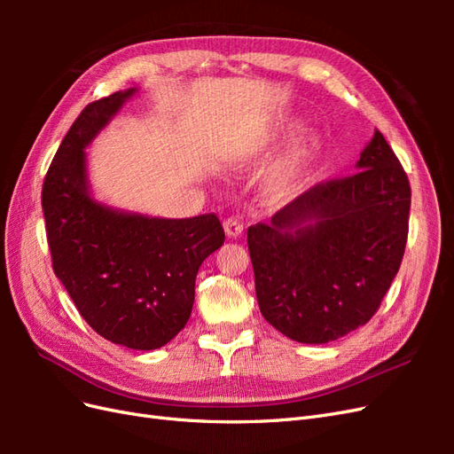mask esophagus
Masks as SVG:
<instances>
[{
    "mask_svg": "<svg viewBox=\"0 0 454 454\" xmlns=\"http://www.w3.org/2000/svg\"><path fill=\"white\" fill-rule=\"evenodd\" d=\"M223 229H225L229 239H239L242 235V229L244 227H242V223L239 222L237 217H227L225 222H223Z\"/></svg>",
    "mask_w": 454,
    "mask_h": 454,
    "instance_id": "obj_1",
    "label": "esophagus"
}]
</instances>
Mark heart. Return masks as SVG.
Listing matches in <instances>:
<instances>
[{
  "label": "heart",
  "mask_w": 454,
  "mask_h": 454,
  "mask_svg": "<svg viewBox=\"0 0 454 454\" xmlns=\"http://www.w3.org/2000/svg\"><path fill=\"white\" fill-rule=\"evenodd\" d=\"M290 127L292 125L270 127L265 132V144L278 140L282 134L290 130ZM318 149V138L312 134H303L269 164L263 180H261V195H263V200L269 206H284L303 191L310 177Z\"/></svg>",
  "instance_id": "heart-1"
}]
</instances>
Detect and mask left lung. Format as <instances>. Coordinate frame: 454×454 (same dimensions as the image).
<instances>
[{
	"instance_id": "1",
	"label": "left lung",
	"mask_w": 454,
	"mask_h": 454,
	"mask_svg": "<svg viewBox=\"0 0 454 454\" xmlns=\"http://www.w3.org/2000/svg\"><path fill=\"white\" fill-rule=\"evenodd\" d=\"M356 168L248 229L259 310L297 342L324 345L367 324L400 270L407 174L379 130Z\"/></svg>"
}]
</instances>
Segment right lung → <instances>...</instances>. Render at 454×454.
Instances as JSON below:
<instances>
[{
  "label": "right lung",
  "mask_w": 454,
  "mask_h": 454,
  "mask_svg": "<svg viewBox=\"0 0 454 454\" xmlns=\"http://www.w3.org/2000/svg\"><path fill=\"white\" fill-rule=\"evenodd\" d=\"M134 92L81 112L47 170L41 206L54 274L85 322L115 345L155 350L185 327L199 267L225 232L215 214L149 217L90 197L85 149Z\"/></svg>",
  "instance_id": "1"
}]
</instances>
